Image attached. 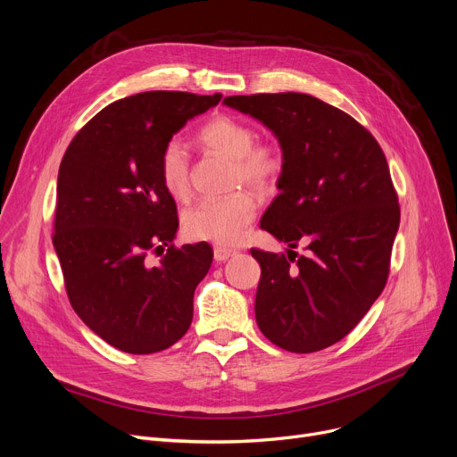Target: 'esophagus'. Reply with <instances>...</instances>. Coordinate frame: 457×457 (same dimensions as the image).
<instances>
[{"mask_svg": "<svg viewBox=\"0 0 457 457\" xmlns=\"http://www.w3.org/2000/svg\"><path fill=\"white\" fill-rule=\"evenodd\" d=\"M235 255V250H229V248H222V246H217L215 248V261L217 262H224L228 261L229 257Z\"/></svg>", "mask_w": 457, "mask_h": 457, "instance_id": "obj_1", "label": "esophagus"}]
</instances>
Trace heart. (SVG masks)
<instances>
[{
	"instance_id": "heart-1",
	"label": "heart",
	"mask_w": 457,
	"mask_h": 457,
	"mask_svg": "<svg viewBox=\"0 0 457 457\" xmlns=\"http://www.w3.org/2000/svg\"><path fill=\"white\" fill-rule=\"evenodd\" d=\"M202 148L233 162L231 186H248L259 195L276 191L285 170V152L278 143H257L252 125L231 115H219L200 129L196 136ZM158 174L165 191L184 200L189 195V156L178 139L167 141L158 156ZM257 204L250 193L238 191L224 198L202 200L184 215V229L191 238L229 246L237 245L252 220Z\"/></svg>"
}]
</instances>
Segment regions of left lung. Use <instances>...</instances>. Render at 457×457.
<instances>
[{
	"label": "left lung",
	"mask_w": 457,
	"mask_h": 457,
	"mask_svg": "<svg viewBox=\"0 0 457 457\" xmlns=\"http://www.w3.org/2000/svg\"><path fill=\"white\" fill-rule=\"evenodd\" d=\"M259 119L285 152L279 195L261 228L292 248H252L261 264L255 318L264 337L290 353H316L344 337L382 294L399 196L384 152L368 129L307 94L226 97ZM299 244L308 253L297 256Z\"/></svg>",
	"instance_id": "1"
}]
</instances>
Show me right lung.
<instances>
[{
    "label": "right lung",
    "mask_w": 457,
    "mask_h": 457,
    "mask_svg": "<svg viewBox=\"0 0 457 457\" xmlns=\"http://www.w3.org/2000/svg\"><path fill=\"white\" fill-rule=\"evenodd\" d=\"M222 99L145 91L103 108L58 169L53 246L79 318L112 347L152 354L193 321V295L212 261L207 242L172 245L174 198L158 174L162 146ZM168 253H162V248ZM158 253L154 265L148 259Z\"/></svg>",
    "instance_id": "right-lung-1"
}]
</instances>
